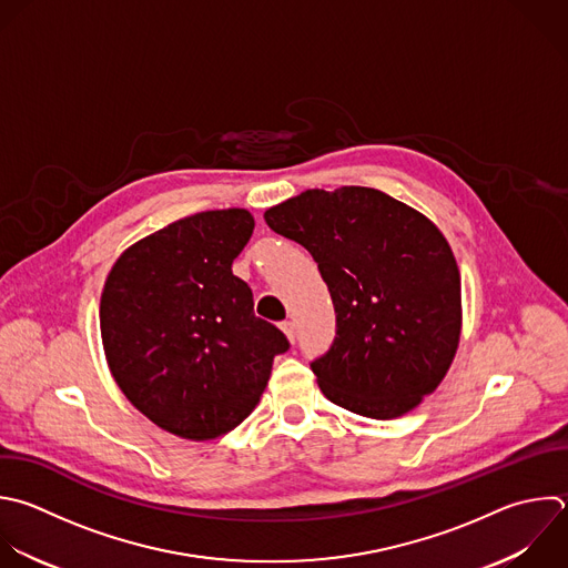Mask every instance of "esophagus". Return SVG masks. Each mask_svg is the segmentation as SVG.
Segmentation results:
<instances>
[{
	"label": "esophagus",
	"mask_w": 568,
	"mask_h": 568,
	"mask_svg": "<svg viewBox=\"0 0 568 568\" xmlns=\"http://www.w3.org/2000/svg\"><path fill=\"white\" fill-rule=\"evenodd\" d=\"M282 331L288 337V342H295V326H293V322H282Z\"/></svg>",
	"instance_id": "esophagus-1"
}]
</instances>
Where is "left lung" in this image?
<instances>
[{
  "mask_svg": "<svg viewBox=\"0 0 568 568\" xmlns=\"http://www.w3.org/2000/svg\"><path fill=\"white\" fill-rule=\"evenodd\" d=\"M302 244L328 286L337 333L311 364L337 406L393 419L448 373L462 333V282L442 231L419 211L366 186L311 189L264 213Z\"/></svg>",
  "mask_w": 568,
  "mask_h": 568,
  "instance_id": "1",
  "label": "left lung"
}]
</instances>
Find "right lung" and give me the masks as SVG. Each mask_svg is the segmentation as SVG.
Segmentation results:
<instances>
[{"mask_svg": "<svg viewBox=\"0 0 568 568\" xmlns=\"http://www.w3.org/2000/svg\"><path fill=\"white\" fill-rule=\"evenodd\" d=\"M246 209L204 211L129 246L102 300L104 355L126 399L160 428L213 439L242 424L288 339L255 317L233 260L251 240Z\"/></svg>", "mask_w": 568, "mask_h": 568, "instance_id": "right-lung-1", "label": "right lung"}]
</instances>
